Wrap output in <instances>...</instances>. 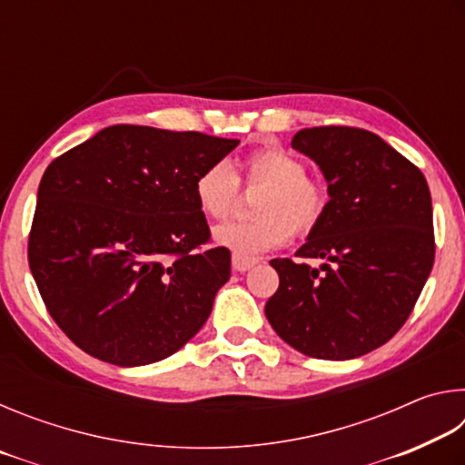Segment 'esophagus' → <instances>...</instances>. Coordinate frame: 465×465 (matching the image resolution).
Here are the masks:
<instances>
[{
	"label": "esophagus",
	"mask_w": 465,
	"mask_h": 465,
	"mask_svg": "<svg viewBox=\"0 0 465 465\" xmlns=\"http://www.w3.org/2000/svg\"><path fill=\"white\" fill-rule=\"evenodd\" d=\"M256 262H258L256 258H243V256H240V254H233V256H232V266H233L235 272H246V271H250L252 266H254Z\"/></svg>",
	"instance_id": "obj_1"
}]
</instances>
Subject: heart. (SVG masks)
<instances>
[{"instance_id":"b5f03b06","label":"heart","mask_w":465,"mask_h":465,"mask_svg":"<svg viewBox=\"0 0 465 465\" xmlns=\"http://www.w3.org/2000/svg\"><path fill=\"white\" fill-rule=\"evenodd\" d=\"M243 180L262 188L252 211L256 219L219 225L217 246L252 258L282 246L291 233L308 235L326 213L328 193L318 180L305 176V163L281 147H262L243 160ZM194 199L201 213L222 222L238 201V176L227 162H215L194 180Z\"/></svg>"}]
</instances>
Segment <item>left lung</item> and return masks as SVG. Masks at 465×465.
Here are the masks:
<instances>
[{
	"label": "left lung",
	"instance_id": "1",
	"mask_svg": "<svg viewBox=\"0 0 465 465\" xmlns=\"http://www.w3.org/2000/svg\"><path fill=\"white\" fill-rule=\"evenodd\" d=\"M291 147L316 162L328 184L326 213L295 254L322 264L271 261L279 289L264 313L303 355L357 359L404 326L429 279V184L414 163L363 129H302Z\"/></svg>",
	"mask_w": 465,
	"mask_h": 465
}]
</instances>
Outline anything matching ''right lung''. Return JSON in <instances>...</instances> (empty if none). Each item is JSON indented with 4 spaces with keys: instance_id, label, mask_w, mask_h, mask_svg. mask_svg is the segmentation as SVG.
Returning <instances> with one entry per match:
<instances>
[{
    "instance_id": "obj_1",
    "label": "right lung",
    "mask_w": 465,
    "mask_h": 465,
    "mask_svg": "<svg viewBox=\"0 0 465 465\" xmlns=\"http://www.w3.org/2000/svg\"><path fill=\"white\" fill-rule=\"evenodd\" d=\"M238 143L114 124L45 170L28 262L46 310L84 352L149 365L203 328L232 258L199 250L209 225L194 180Z\"/></svg>"
}]
</instances>
